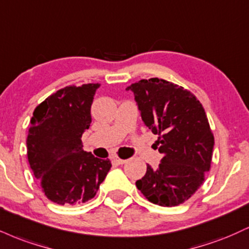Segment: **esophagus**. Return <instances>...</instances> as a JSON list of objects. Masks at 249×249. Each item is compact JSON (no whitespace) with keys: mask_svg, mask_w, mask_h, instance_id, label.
Listing matches in <instances>:
<instances>
[{"mask_svg":"<svg viewBox=\"0 0 249 249\" xmlns=\"http://www.w3.org/2000/svg\"><path fill=\"white\" fill-rule=\"evenodd\" d=\"M113 160H115L118 164H124L125 162H127V160H125V159H121V158H118V157L113 158Z\"/></svg>","mask_w":249,"mask_h":249,"instance_id":"34e87169","label":"esophagus"}]
</instances>
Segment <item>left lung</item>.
Masks as SVG:
<instances>
[{"label": "left lung", "mask_w": 249, "mask_h": 249, "mask_svg": "<svg viewBox=\"0 0 249 249\" xmlns=\"http://www.w3.org/2000/svg\"><path fill=\"white\" fill-rule=\"evenodd\" d=\"M145 125L158 134L163 155L157 169L147 166L137 188L153 204L176 206L199 189L211 168L214 137L202 103L193 92L152 77L127 87Z\"/></svg>", "instance_id": "1"}]
</instances>
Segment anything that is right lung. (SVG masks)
Instances as JSON below:
<instances>
[{
    "instance_id": "right-lung-1",
    "label": "right lung",
    "mask_w": 249,
    "mask_h": 249,
    "mask_svg": "<svg viewBox=\"0 0 249 249\" xmlns=\"http://www.w3.org/2000/svg\"><path fill=\"white\" fill-rule=\"evenodd\" d=\"M100 83L67 86L36 107L26 147L30 167L51 202L76 205L94 198L111 168L109 159L83 151L81 137L91 123Z\"/></svg>"
}]
</instances>
